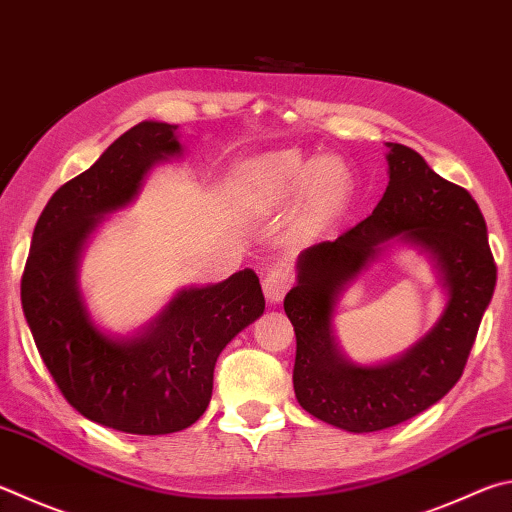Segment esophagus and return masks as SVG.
<instances>
[{
    "mask_svg": "<svg viewBox=\"0 0 512 512\" xmlns=\"http://www.w3.org/2000/svg\"><path fill=\"white\" fill-rule=\"evenodd\" d=\"M262 288L268 304H280L288 288H291V275H288V271H284V268L275 266L264 275Z\"/></svg>",
    "mask_w": 512,
    "mask_h": 512,
    "instance_id": "obj_1",
    "label": "esophagus"
}]
</instances>
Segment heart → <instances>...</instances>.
Returning a JSON list of instances; mask_svg holds the SVG:
<instances>
[{
  "instance_id": "heart-1",
  "label": "heart",
  "mask_w": 512,
  "mask_h": 512,
  "mask_svg": "<svg viewBox=\"0 0 512 512\" xmlns=\"http://www.w3.org/2000/svg\"><path fill=\"white\" fill-rule=\"evenodd\" d=\"M228 192L248 217L268 215L302 197L300 232H313L349 208L353 176L338 156L309 159L297 150H277L241 161L230 174Z\"/></svg>"
}]
</instances>
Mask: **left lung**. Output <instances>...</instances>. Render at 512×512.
<instances>
[{"label":"left lung","instance_id":"1","mask_svg":"<svg viewBox=\"0 0 512 512\" xmlns=\"http://www.w3.org/2000/svg\"><path fill=\"white\" fill-rule=\"evenodd\" d=\"M385 145L389 183L383 199L336 241L302 250L297 284L284 297L297 340V403L353 434L403 423L457 385L497 284L486 221L470 192L441 179L410 147ZM392 245H410L431 257L446 309L401 357L362 366L337 345L332 318L346 286Z\"/></svg>","mask_w":512,"mask_h":512}]
</instances>
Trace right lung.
I'll use <instances>...</instances> for the list:
<instances>
[{"mask_svg": "<svg viewBox=\"0 0 512 512\" xmlns=\"http://www.w3.org/2000/svg\"><path fill=\"white\" fill-rule=\"evenodd\" d=\"M179 127L143 120L53 194L37 219L22 275V309L64 398L111 430L172 434L199 421L228 342L264 313L259 277L183 286L143 327L118 336L96 324L80 259L107 215L127 208L152 167L181 159Z\"/></svg>", "mask_w": 512, "mask_h": 512, "instance_id": "1", "label": "right lung"}]
</instances>
